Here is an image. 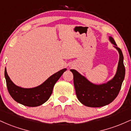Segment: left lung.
Here are the masks:
<instances>
[{"label": "left lung", "instance_id": "1", "mask_svg": "<svg viewBox=\"0 0 131 131\" xmlns=\"http://www.w3.org/2000/svg\"><path fill=\"white\" fill-rule=\"evenodd\" d=\"M109 39L119 54L118 69L112 80L105 84L96 85L89 81L77 71L70 70L73 74V80L77 98L85 106L89 107H101L112 103L121 90L125 76V67L123 63L122 51L118 47L112 37Z\"/></svg>", "mask_w": 131, "mask_h": 131}]
</instances>
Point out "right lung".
I'll return each mask as SVG.
<instances>
[{
	"label": "right lung",
	"mask_w": 131,
	"mask_h": 131,
	"mask_svg": "<svg viewBox=\"0 0 131 131\" xmlns=\"http://www.w3.org/2000/svg\"><path fill=\"white\" fill-rule=\"evenodd\" d=\"M67 70L63 69L48 78L41 85L34 88H22L17 86L10 79L5 69V78L8 91L11 97L18 103L25 106H40L47 101L52 94L54 85Z\"/></svg>",
	"instance_id": "add662e5"
}]
</instances>
